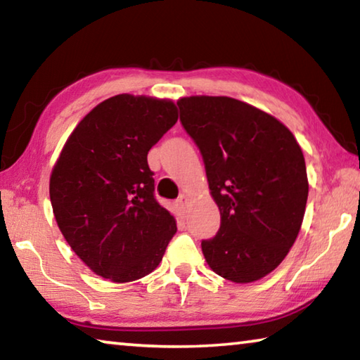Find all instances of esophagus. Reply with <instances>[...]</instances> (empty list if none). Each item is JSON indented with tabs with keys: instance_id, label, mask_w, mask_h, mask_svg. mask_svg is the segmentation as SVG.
Segmentation results:
<instances>
[{
	"instance_id": "esophagus-1",
	"label": "esophagus",
	"mask_w": 360,
	"mask_h": 360,
	"mask_svg": "<svg viewBox=\"0 0 360 360\" xmlns=\"http://www.w3.org/2000/svg\"><path fill=\"white\" fill-rule=\"evenodd\" d=\"M176 203H178V206H179L181 210H186L187 205H188V195L181 193L179 197H178V200H176Z\"/></svg>"
}]
</instances>
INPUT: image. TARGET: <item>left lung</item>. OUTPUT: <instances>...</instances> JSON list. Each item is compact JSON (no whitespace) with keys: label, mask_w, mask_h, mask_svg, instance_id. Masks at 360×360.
Returning <instances> with one entry per match:
<instances>
[{"label":"left lung","mask_w":360,"mask_h":360,"mask_svg":"<svg viewBox=\"0 0 360 360\" xmlns=\"http://www.w3.org/2000/svg\"><path fill=\"white\" fill-rule=\"evenodd\" d=\"M178 106L221 211L216 236L202 241L205 259L229 281H257L281 264L302 227L308 178L300 146L278 119L240 100L187 96Z\"/></svg>","instance_id":"1"}]
</instances>
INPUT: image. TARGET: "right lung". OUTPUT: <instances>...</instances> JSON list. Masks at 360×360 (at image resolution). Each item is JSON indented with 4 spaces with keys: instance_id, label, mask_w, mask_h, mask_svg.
Here are the masks:
<instances>
[{
    "instance_id": "obj_1",
    "label": "right lung",
    "mask_w": 360,
    "mask_h": 360,
    "mask_svg": "<svg viewBox=\"0 0 360 360\" xmlns=\"http://www.w3.org/2000/svg\"><path fill=\"white\" fill-rule=\"evenodd\" d=\"M178 122L169 100L115 95L71 133L51 176L65 240L90 270L130 283L162 262L176 221L154 195L148 152Z\"/></svg>"
}]
</instances>
